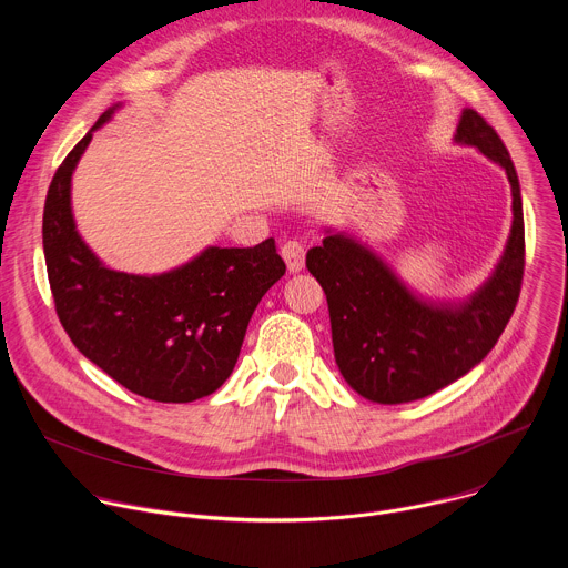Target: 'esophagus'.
Returning <instances> with one entry per match:
<instances>
[{"mask_svg":"<svg viewBox=\"0 0 568 568\" xmlns=\"http://www.w3.org/2000/svg\"><path fill=\"white\" fill-rule=\"evenodd\" d=\"M281 256H283V261H285V265H287V270H290L292 274H296V272H301L303 265H305V245H303L301 240L292 237V240H287L285 245L281 247Z\"/></svg>","mask_w":568,"mask_h":568,"instance_id":"34e87169","label":"esophagus"}]
</instances>
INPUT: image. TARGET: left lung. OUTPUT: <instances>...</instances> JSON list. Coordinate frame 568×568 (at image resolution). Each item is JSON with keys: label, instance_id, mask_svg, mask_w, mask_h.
<instances>
[{"label": "left lung", "instance_id": "1", "mask_svg": "<svg viewBox=\"0 0 568 568\" xmlns=\"http://www.w3.org/2000/svg\"><path fill=\"white\" fill-rule=\"evenodd\" d=\"M456 141L476 145L513 186V231L493 278L458 307L416 298L359 242L326 235L305 265L326 292L333 348L344 379L366 399L399 404L456 382L488 355L515 312L526 267L524 209L513 159L497 130L465 110Z\"/></svg>", "mask_w": 568, "mask_h": 568}]
</instances>
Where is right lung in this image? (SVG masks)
Masks as SVG:
<instances>
[{"instance_id":"1","label":"right lung","mask_w":568,"mask_h":568,"mask_svg":"<svg viewBox=\"0 0 568 568\" xmlns=\"http://www.w3.org/2000/svg\"><path fill=\"white\" fill-rule=\"evenodd\" d=\"M103 112L58 166L44 202L42 245L58 318L73 346L128 390L154 402H193L231 375L250 318L285 274L274 237L256 247H209L159 276L108 270L80 240L71 173Z\"/></svg>"}]
</instances>
